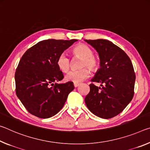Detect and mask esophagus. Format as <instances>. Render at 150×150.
<instances>
[{
    "label": "esophagus",
    "mask_w": 150,
    "mask_h": 150,
    "mask_svg": "<svg viewBox=\"0 0 150 150\" xmlns=\"http://www.w3.org/2000/svg\"><path fill=\"white\" fill-rule=\"evenodd\" d=\"M79 85H80L79 83H74V87H75V88L78 87V86H79Z\"/></svg>",
    "instance_id": "1"
}]
</instances>
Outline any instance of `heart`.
<instances>
[{
	"label": "heart",
	"mask_w": 150,
	"mask_h": 150,
	"mask_svg": "<svg viewBox=\"0 0 150 150\" xmlns=\"http://www.w3.org/2000/svg\"><path fill=\"white\" fill-rule=\"evenodd\" d=\"M74 57L82 58L79 64L80 69L71 70L65 76V80L69 82L78 83L88 78L90 70L95 72L100 66V61L94 55V52L89 46L84 44H78L72 50ZM56 64L59 69L63 72H67L71 66V60L69 56L65 53H62L58 56Z\"/></svg>",
	"instance_id": "1"
}]
</instances>
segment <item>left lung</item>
Masks as SVG:
<instances>
[{"mask_svg":"<svg viewBox=\"0 0 150 150\" xmlns=\"http://www.w3.org/2000/svg\"><path fill=\"white\" fill-rule=\"evenodd\" d=\"M99 54L100 66L85 98L88 108L96 116L109 119L120 114L131 102L136 80L133 65L126 53L104 39L86 40Z\"/></svg>","mask_w":150,"mask_h":150,"instance_id":"left-lung-1","label":"left lung"}]
</instances>
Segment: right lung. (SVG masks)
<instances>
[{
	"label": "right lung",
	"instance_id": "1",
	"mask_svg": "<svg viewBox=\"0 0 150 150\" xmlns=\"http://www.w3.org/2000/svg\"><path fill=\"white\" fill-rule=\"evenodd\" d=\"M76 41L45 40L28 48L22 56L15 72V90L31 114L48 118L62 108L74 86L72 82L56 83L64 78L56 61Z\"/></svg>",
	"mask_w": 150,
	"mask_h": 150
}]
</instances>
